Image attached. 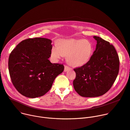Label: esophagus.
<instances>
[{"instance_id": "1", "label": "esophagus", "mask_w": 130, "mask_h": 130, "mask_svg": "<svg viewBox=\"0 0 130 130\" xmlns=\"http://www.w3.org/2000/svg\"><path fill=\"white\" fill-rule=\"evenodd\" d=\"M71 69V68L70 67H69L68 66H65V67H64V72H67L68 71L70 70Z\"/></svg>"}]
</instances>
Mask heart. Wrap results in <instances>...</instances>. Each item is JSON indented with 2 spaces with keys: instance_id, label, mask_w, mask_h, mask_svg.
Segmentation results:
<instances>
[{
  "instance_id": "b5f03b06",
  "label": "heart",
  "mask_w": 130,
  "mask_h": 130,
  "mask_svg": "<svg viewBox=\"0 0 130 130\" xmlns=\"http://www.w3.org/2000/svg\"><path fill=\"white\" fill-rule=\"evenodd\" d=\"M93 51L91 42L82 39H62L54 45L51 52V57L57 62L67 55L68 62L74 66H82L90 60Z\"/></svg>"
}]
</instances>
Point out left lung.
I'll use <instances>...</instances> for the list:
<instances>
[{
    "label": "left lung",
    "mask_w": 130,
    "mask_h": 130,
    "mask_svg": "<svg viewBox=\"0 0 130 130\" xmlns=\"http://www.w3.org/2000/svg\"><path fill=\"white\" fill-rule=\"evenodd\" d=\"M97 41L96 50L89 62L74 69L75 91L84 97H97L106 93L115 82L119 70V58L115 47L102 38Z\"/></svg>",
    "instance_id": "8db88e82"
}]
</instances>
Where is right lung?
Masks as SVG:
<instances>
[{
  "label": "right lung",
  "mask_w": 130,
  "mask_h": 130,
  "mask_svg": "<svg viewBox=\"0 0 130 130\" xmlns=\"http://www.w3.org/2000/svg\"><path fill=\"white\" fill-rule=\"evenodd\" d=\"M50 39H28L21 41L10 54L8 68L12 83L23 96L35 98L44 95L55 78L64 69L63 65L48 60L52 45Z\"/></svg>",
  "instance_id": "right-lung-1"
}]
</instances>
